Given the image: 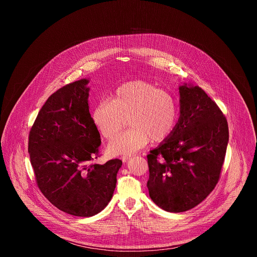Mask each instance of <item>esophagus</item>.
I'll return each mask as SVG.
<instances>
[{"mask_svg":"<svg viewBox=\"0 0 257 257\" xmlns=\"http://www.w3.org/2000/svg\"><path fill=\"white\" fill-rule=\"evenodd\" d=\"M130 158H131V156H123L121 159H122V161H123L124 163H126Z\"/></svg>","mask_w":257,"mask_h":257,"instance_id":"1","label":"esophagus"}]
</instances>
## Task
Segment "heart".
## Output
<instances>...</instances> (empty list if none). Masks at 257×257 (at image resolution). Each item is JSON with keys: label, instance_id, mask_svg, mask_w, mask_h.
<instances>
[{"label": "heart", "instance_id": "1", "mask_svg": "<svg viewBox=\"0 0 257 257\" xmlns=\"http://www.w3.org/2000/svg\"><path fill=\"white\" fill-rule=\"evenodd\" d=\"M127 120L131 128L108 144L112 155L128 156L151 140L165 141L177 124V100L154 83L134 80L120 85L111 100L101 99L92 111L94 126L107 140L122 131Z\"/></svg>", "mask_w": 257, "mask_h": 257}]
</instances>
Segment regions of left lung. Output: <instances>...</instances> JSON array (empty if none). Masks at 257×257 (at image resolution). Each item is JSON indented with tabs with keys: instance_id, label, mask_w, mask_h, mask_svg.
Wrapping results in <instances>:
<instances>
[{
	"instance_id": "obj_1",
	"label": "left lung",
	"mask_w": 257,
	"mask_h": 257,
	"mask_svg": "<svg viewBox=\"0 0 257 257\" xmlns=\"http://www.w3.org/2000/svg\"><path fill=\"white\" fill-rule=\"evenodd\" d=\"M179 91V121L148 155L150 196L170 212L193 208L214 189L229 141L227 119L203 89L182 85Z\"/></svg>"
}]
</instances>
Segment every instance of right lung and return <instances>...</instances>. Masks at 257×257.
Segmentation results:
<instances>
[{"label": "right lung", "instance_id": "1", "mask_svg": "<svg viewBox=\"0 0 257 257\" xmlns=\"http://www.w3.org/2000/svg\"><path fill=\"white\" fill-rule=\"evenodd\" d=\"M88 80L69 83L42 106L28 137L35 181L44 196L60 210L92 216L111 200L116 188L119 159L103 165L100 135L88 106Z\"/></svg>", "mask_w": 257, "mask_h": 257}]
</instances>
